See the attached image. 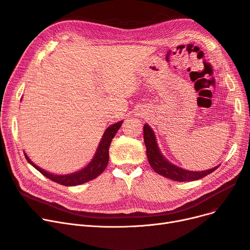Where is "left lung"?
<instances>
[{"instance_id":"left-lung-1","label":"left lung","mask_w":250,"mask_h":250,"mask_svg":"<svg viewBox=\"0 0 250 250\" xmlns=\"http://www.w3.org/2000/svg\"><path fill=\"white\" fill-rule=\"evenodd\" d=\"M143 134H144V143L146 146V154L147 159L151 166V168L158 174L162 175L164 177H167L169 179L175 181H193L198 180L203 177L207 176L208 174L215 171L218 166L215 168H212L206 171H200V172H193L181 169L177 166L171 164L166 160L163 154L160 151V148L155 140V136L152 131V128L148 125H144L143 127Z\"/></svg>"}]
</instances>
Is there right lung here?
Listing matches in <instances>:
<instances>
[{
    "label": "right lung",
    "mask_w": 250,
    "mask_h": 250,
    "mask_svg": "<svg viewBox=\"0 0 250 250\" xmlns=\"http://www.w3.org/2000/svg\"><path fill=\"white\" fill-rule=\"evenodd\" d=\"M123 125V120L122 122H118L114 125H111L109 127L106 128V131L102 137L101 142L99 144V147L97 149V152L94 156V159L91 160V162L86 166L85 168H83L82 170L72 173V174H67V175H54L49 172H46L45 170L41 169L38 166H36L30 159L24 153V156L26 161L29 162L35 169L38 170L41 174H43L45 177H47L48 179L60 183L62 186L64 187H74V186H79V184L85 183L89 180L95 179L98 177L101 173H103V171L106 169L108 161H109V146L111 141L114 138L115 134L119 130V127Z\"/></svg>",
    "instance_id": "right-lung-1"
}]
</instances>
